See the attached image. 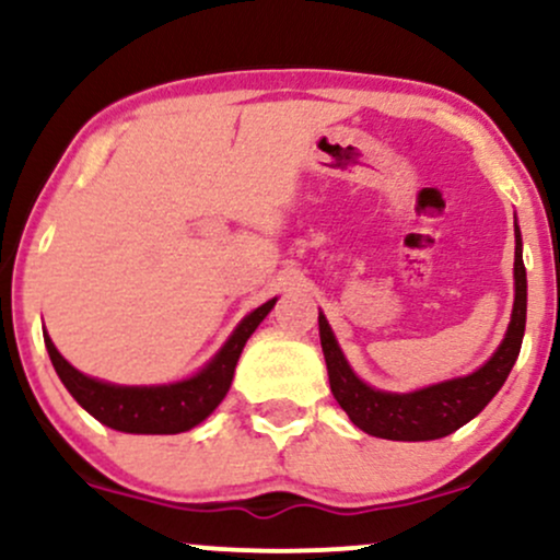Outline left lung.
<instances>
[{"label":"left lung","mask_w":560,"mask_h":560,"mask_svg":"<svg viewBox=\"0 0 560 560\" xmlns=\"http://www.w3.org/2000/svg\"><path fill=\"white\" fill-rule=\"evenodd\" d=\"M516 234V255H513V311L511 324L503 342L492 352L490 361L479 365L466 376L447 378V382L429 384L413 392H384L365 384L347 363L342 347L334 337L329 320L318 313L320 347H324L326 369L334 400L342 405L350 421L365 434L397 442H427L453 434L474 416L485 410V405L498 395L516 363L522 350L526 326V268L522 258V229L513 223Z\"/></svg>","instance_id":"left-lung-1"}]
</instances>
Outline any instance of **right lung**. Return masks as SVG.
<instances>
[{"label": "right lung", "mask_w": 560, "mask_h": 560, "mask_svg": "<svg viewBox=\"0 0 560 560\" xmlns=\"http://www.w3.org/2000/svg\"><path fill=\"white\" fill-rule=\"evenodd\" d=\"M273 305L276 298L247 313L221 350L197 374L171 384L126 387V384L102 382V378L86 376L79 369H73L60 355L47 331H44V345H47L49 361H52L60 382L66 384L73 400L86 413H92L96 421L126 434H178L195 429L221 405L231 387L244 345L258 329L260 320L271 313Z\"/></svg>", "instance_id": "right-lung-1"}]
</instances>
